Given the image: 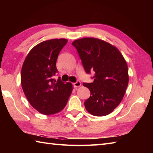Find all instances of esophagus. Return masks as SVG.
Returning a JSON list of instances; mask_svg holds the SVG:
<instances>
[{
  "label": "esophagus",
  "instance_id": "1",
  "mask_svg": "<svg viewBox=\"0 0 153 153\" xmlns=\"http://www.w3.org/2000/svg\"><path fill=\"white\" fill-rule=\"evenodd\" d=\"M74 85L75 87H80L81 85H82V83H81V82H79V81H77V82L74 83Z\"/></svg>",
  "mask_w": 153,
  "mask_h": 153
}]
</instances>
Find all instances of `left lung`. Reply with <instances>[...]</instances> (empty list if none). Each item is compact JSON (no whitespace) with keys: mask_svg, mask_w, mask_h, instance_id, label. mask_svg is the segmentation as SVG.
Listing matches in <instances>:
<instances>
[{"mask_svg":"<svg viewBox=\"0 0 153 153\" xmlns=\"http://www.w3.org/2000/svg\"><path fill=\"white\" fill-rule=\"evenodd\" d=\"M87 74L95 71L93 83H83L91 91L84 105L96 116L109 114L123 99L128 85V68L125 58L115 46L93 37L73 41Z\"/></svg>","mask_w":153,"mask_h":153,"instance_id":"obj_1","label":"left lung"}]
</instances>
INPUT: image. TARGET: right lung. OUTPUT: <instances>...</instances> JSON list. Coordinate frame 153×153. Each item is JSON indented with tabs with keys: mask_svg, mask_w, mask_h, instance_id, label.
Returning a JSON list of instances; mask_svg holds the SVG:
<instances>
[{
	"mask_svg": "<svg viewBox=\"0 0 153 153\" xmlns=\"http://www.w3.org/2000/svg\"><path fill=\"white\" fill-rule=\"evenodd\" d=\"M66 39L45 41L31 48L24 62L21 84L30 105L45 115L62 110L72 93L73 85L53 79L57 72L56 60Z\"/></svg>",
	"mask_w": 153,
	"mask_h": 153,
	"instance_id": "right-lung-1",
	"label": "right lung"
}]
</instances>
